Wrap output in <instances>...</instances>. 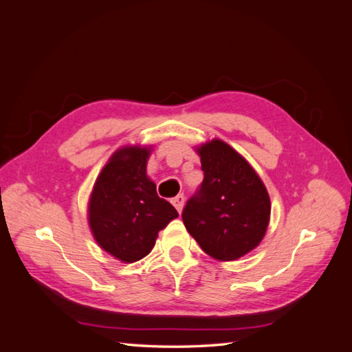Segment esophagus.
I'll return each instance as SVG.
<instances>
[{
	"label": "esophagus",
	"instance_id": "esophagus-1",
	"mask_svg": "<svg viewBox=\"0 0 352 352\" xmlns=\"http://www.w3.org/2000/svg\"><path fill=\"white\" fill-rule=\"evenodd\" d=\"M172 202H173V206L176 207V210H177L179 212H182L184 206H185V197H184V194H179L177 197H175Z\"/></svg>",
	"mask_w": 352,
	"mask_h": 352
}]
</instances>
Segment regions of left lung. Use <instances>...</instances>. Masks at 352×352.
Wrapping results in <instances>:
<instances>
[{"instance_id": "1", "label": "left lung", "mask_w": 352, "mask_h": 352, "mask_svg": "<svg viewBox=\"0 0 352 352\" xmlns=\"http://www.w3.org/2000/svg\"><path fill=\"white\" fill-rule=\"evenodd\" d=\"M204 172L198 194L182 212L199 247L219 261H233L257 248L270 221V197L261 177L225 141L195 146Z\"/></svg>"}]
</instances>
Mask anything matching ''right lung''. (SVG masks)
Returning a JSON list of instances; mask_svg holds the SVG:
<instances>
[{"label":"right lung","instance_id":"obj_1","mask_svg":"<svg viewBox=\"0 0 352 352\" xmlns=\"http://www.w3.org/2000/svg\"><path fill=\"white\" fill-rule=\"evenodd\" d=\"M153 146L126 145L102 167L88 201V225L105 252L122 263H135L151 252L158 232L179 217L160 198L146 175Z\"/></svg>","mask_w":352,"mask_h":352}]
</instances>
